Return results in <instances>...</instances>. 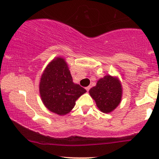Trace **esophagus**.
Listing matches in <instances>:
<instances>
[{
    "instance_id": "1",
    "label": "esophagus",
    "mask_w": 159,
    "mask_h": 159,
    "mask_svg": "<svg viewBox=\"0 0 159 159\" xmlns=\"http://www.w3.org/2000/svg\"><path fill=\"white\" fill-rule=\"evenodd\" d=\"M85 89H86V91H89V90L91 89V86H88V87H86V88H85Z\"/></svg>"
}]
</instances>
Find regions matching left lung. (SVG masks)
<instances>
[{
    "label": "left lung",
    "instance_id": "obj_1",
    "mask_svg": "<svg viewBox=\"0 0 159 159\" xmlns=\"http://www.w3.org/2000/svg\"><path fill=\"white\" fill-rule=\"evenodd\" d=\"M89 93L98 108L102 112L107 113L113 111L120 103L122 88L118 78L107 75L98 80L97 85L90 89Z\"/></svg>",
    "mask_w": 159,
    "mask_h": 159
}]
</instances>
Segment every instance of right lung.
<instances>
[{
    "label": "right lung",
    "mask_w": 159,
    "mask_h": 159,
    "mask_svg": "<svg viewBox=\"0 0 159 159\" xmlns=\"http://www.w3.org/2000/svg\"><path fill=\"white\" fill-rule=\"evenodd\" d=\"M39 87L45 106L60 116L69 113L76 99L86 92L85 89L73 83L68 65L62 57H56L47 66Z\"/></svg>",
    "instance_id": "right-lung-1"
}]
</instances>
